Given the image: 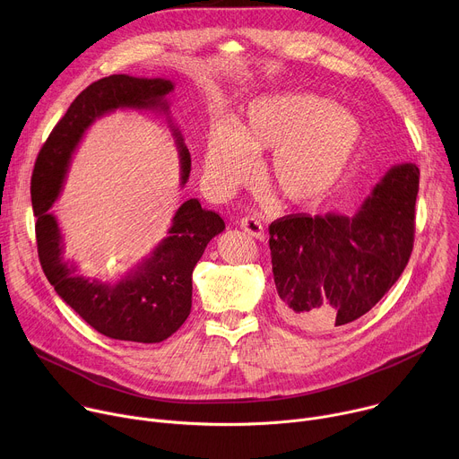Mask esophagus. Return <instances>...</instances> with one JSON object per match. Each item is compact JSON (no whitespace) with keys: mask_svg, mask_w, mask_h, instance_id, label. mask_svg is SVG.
Here are the masks:
<instances>
[{"mask_svg":"<svg viewBox=\"0 0 459 459\" xmlns=\"http://www.w3.org/2000/svg\"><path fill=\"white\" fill-rule=\"evenodd\" d=\"M239 227H241L245 232H248L250 236H254L255 239H264V238H265V234H264V225H261V221L255 220V218H250V216L241 218V220H239Z\"/></svg>","mask_w":459,"mask_h":459,"instance_id":"34e87169","label":"esophagus"}]
</instances>
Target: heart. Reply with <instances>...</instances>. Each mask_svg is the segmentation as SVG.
Returning <instances> with one entry per match:
<instances>
[{
	"label": "heart",
	"mask_w": 459,
	"mask_h": 459,
	"mask_svg": "<svg viewBox=\"0 0 459 459\" xmlns=\"http://www.w3.org/2000/svg\"><path fill=\"white\" fill-rule=\"evenodd\" d=\"M363 142L354 112L314 94H273L254 100L236 126L212 134L207 178L216 190L238 183L250 169L248 152H271L267 174L289 202L307 204L331 192Z\"/></svg>",
	"instance_id": "obj_1"
}]
</instances>
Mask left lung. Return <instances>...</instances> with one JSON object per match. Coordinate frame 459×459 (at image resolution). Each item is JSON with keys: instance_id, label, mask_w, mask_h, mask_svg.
<instances>
[{"instance_id": "1", "label": "left lung", "mask_w": 459, "mask_h": 459, "mask_svg": "<svg viewBox=\"0 0 459 459\" xmlns=\"http://www.w3.org/2000/svg\"><path fill=\"white\" fill-rule=\"evenodd\" d=\"M420 169L390 167L354 214H289L269 225L278 310L305 331L367 314L398 281L414 243Z\"/></svg>"}]
</instances>
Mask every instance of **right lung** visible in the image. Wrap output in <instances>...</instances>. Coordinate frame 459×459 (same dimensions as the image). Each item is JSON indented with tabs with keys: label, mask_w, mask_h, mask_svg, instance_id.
Listing matches in <instances>:
<instances>
[{
	"label": "right lung",
	"mask_w": 459,
	"mask_h": 459,
	"mask_svg": "<svg viewBox=\"0 0 459 459\" xmlns=\"http://www.w3.org/2000/svg\"><path fill=\"white\" fill-rule=\"evenodd\" d=\"M167 78L112 74L89 85L54 126L34 165L30 195L41 269L57 296L100 334L136 343H160L190 314L192 271L209 241L225 230L223 218L190 198L176 211L167 236L117 280L87 278L65 257V238L50 212L63 190L73 156L87 130L116 110L156 112L165 117L179 154V185L190 176V152L170 116Z\"/></svg>",
	"instance_id": "1"
}]
</instances>
